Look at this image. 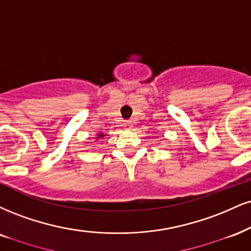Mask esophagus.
Instances as JSON below:
<instances>
[{
    "label": "esophagus",
    "mask_w": 251,
    "mask_h": 251,
    "mask_svg": "<svg viewBox=\"0 0 251 251\" xmlns=\"http://www.w3.org/2000/svg\"><path fill=\"white\" fill-rule=\"evenodd\" d=\"M124 127L131 128L132 127V122H125V123H124Z\"/></svg>",
    "instance_id": "obj_1"
}]
</instances>
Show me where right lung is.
Returning a JSON list of instances; mask_svg holds the SVG:
<instances>
[{
    "label": "right lung",
    "mask_w": 251,
    "mask_h": 251,
    "mask_svg": "<svg viewBox=\"0 0 251 251\" xmlns=\"http://www.w3.org/2000/svg\"><path fill=\"white\" fill-rule=\"evenodd\" d=\"M106 135H107V134L104 133V132H99V133L96 134V137H95L96 140H95V141L99 140V139H104V137H106Z\"/></svg>",
    "instance_id": "add662e5"
}]
</instances>
